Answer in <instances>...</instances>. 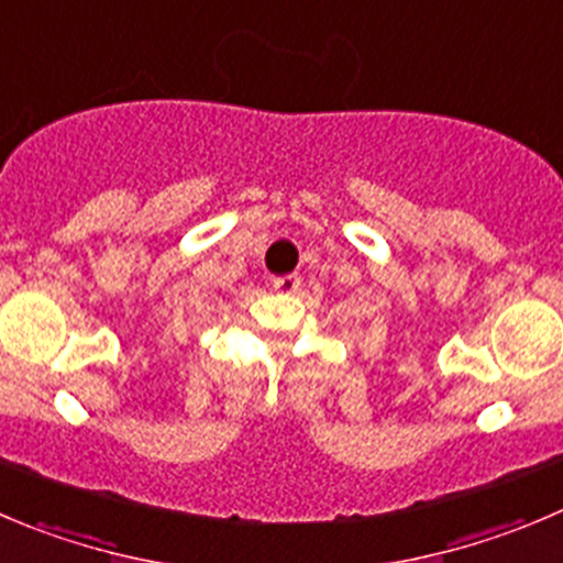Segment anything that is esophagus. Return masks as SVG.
Listing matches in <instances>:
<instances>
[{
  "mask_svg": "<svg viewBox=\"0 0 563 563\" xmlns=\"http://www.w3.org/2000/svg\"><path fill=\"white\" fill-rule=\"evenodd\" d=\"M271 287L276 292L292 296V292L301 290V276H296V273H287V276H276V278H271Z\"/></svg>",
  "mask_w": 563,
  "mask_h": 563,
  "instance_id": "obj_1",
  "label": "esophagus"
}]
</instances>
